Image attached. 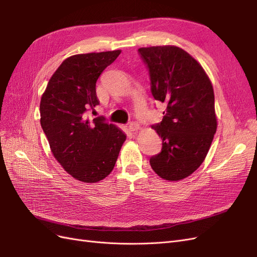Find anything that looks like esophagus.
<instances>
[{"mask_svg": "<svg viewBox=\"0 0 257 257\" xmlns=\"http://www.w3.org/2000/svg\"><path fill=\"white\" fill-rule=\"evenodd\" d=\"M128 128H130V131H132V132H137L139 128H141V126H139L138 123L132 122V123H130Z\"/></svg>", "mask_w": 257, "mask_h": 257, "instance_id": "esophagus-1", "label": "esophagus"}]
</instances>
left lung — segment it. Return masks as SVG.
Segmentation results:
<instances>
[{
    "instance_id": "left-lung-1",
    "label": "left lung",
    "mask_w": 257,
    "mask_h": 257,
    "mask_svg": "<svg viewBox=\"0 0 257 257\" xmlns=\"http://www.w3.org/2000/svg\"><path fill=\"white\" fill-rule=\"evenodd\" d=\"M138 51L149 68L153 97L167 105L162 122L152 126L162 138V151L150 165L164 180H182L203 164L216 132L211 80L199 62L177 46Z\"/></svg>"
}]
</instances>
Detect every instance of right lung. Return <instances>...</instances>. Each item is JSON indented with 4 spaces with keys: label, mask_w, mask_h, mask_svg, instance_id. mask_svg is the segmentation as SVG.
<instances>
[{
    "label": "right lung",
    "mask_w": 257,
    "mask_h": 257,
    "mask_svg": "<svg viewBox=\"0 0 257 257\" xmlns=\"http://www.w3.org/2000/svg\"><path fill=\"white\" fill-rule=\"evenodd\" d=\"M121 50L75 54L53 73L41 98V124L59 164L76 180L95 183L109 175L126 135L103 118L90 120L98 105L96 81Z\"/></svg>",
    "instance_id": "obj_1"
}]
</instances>
